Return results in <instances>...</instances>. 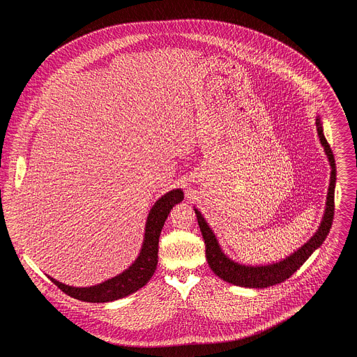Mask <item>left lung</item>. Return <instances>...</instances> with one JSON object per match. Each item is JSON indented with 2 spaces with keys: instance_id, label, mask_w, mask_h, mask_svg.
<instances>
[{
  "instance_id": "obj_1",
  "label": "left lung",
  "mask_w": 357,
  "mask_h": 357,
  "mask_svg": "<svg viewBox=\"0 0 357 357\" xmlns=\"http://www.w3.org/2000/svg\"><path fill=\"white\" fill-rule=\"evenodd\" d=\"M317 131L321 139V144L325 149V154L331 164V183L328 189L326 196V209L324 213V219L321 222L319 229L317 233L305 243L301 248H298L295 252H292L289 257L284 259L282 261L268 264V266H243L238 263H234L230 260L226 254L222 251L218 238L206 220L203 219L202 213L195 209L196 219L206 244V260L209 263V267L212 271L222 278L226 282H230L233 285L238 287H247V288H267L275 284H280L285 280H288L305 261H307L311 254L321 247V244L325 241L333 222L335 215V182H336V164L333 152L324 135L322 121L321 117H317Z\"/></svg>"
}]
</instances>
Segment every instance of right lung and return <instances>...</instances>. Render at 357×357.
Segmentation results:
<instances>
[{"label":"right lung","mask_w":357,"mask_h":357,"mask_svg":"<svg viewBox=\"0 0 357 357\" xmlns=\"http://www.w3.org/2000/svg\"><path fill=\"white\" fill-rule=\"evenodd\" d=\"M183 200V192L181 189H174L164 196H161L155 205L148 213L145 223V234L141 251L137 260L117 277L101 282L98 285L76 288L65 285L52 277H49L55 285H58L65 294L72 298L84 302H110L124 298L139 288H142L151 277L154 275L158 264V241L164 223L171 212V209Z\"/></svg>","instance_id":"1"}]
</instances>
